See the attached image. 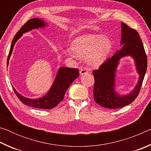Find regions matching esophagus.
Listing matches in <instances>:
<instances>
[{
	"label": "esophagus",
	"instance_id": "1",
	"mask_svg": "<svg viewBox=\"0 0 151 151\" xmlns=\"http://www.w3.org/2000/svg\"><path fill=\"white\" fill-rule=\"evenodd\" d=\"M87 73H88V70L85 68H81V70H80V75H85V74H86Z\"/></svg>",
	"mask_w": 151,
	"mask_h": 151
}]
</instances>
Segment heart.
Masks as SVG:
<instances>
[{
    "label": "heart",
    "mask_w": 151,
    "mask_h": 151,
    "mask_svg": "<svg viewBox=\"0 0 151 151\" xmlns=\"http://www.w3.org/2000/svg\"><path fill=\"white\" fill-rule=\"evenodd\" d=\"M112 45L111 39L99 35H86L76 37L70 46L71 52L75 57L85 58L91 67H98L109 55Z\"/></svg>",
    "instance_id": "1"
}]
</instances>
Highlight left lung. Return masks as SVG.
Wrapping results in <instances>:
<instances>
[{
    "label": "left lung",
    "mask_w": 151,
    "mask_h": 151,
    "mask_svg": "<svg viewBox=\"0 0 151 151\" xmlns=\"http://www.w3.org/2000/svg\"><path fill=\"white\" fill-rule=\"evenodd\" d=\"M139 33L121 22V50L103 63L99 70H93V94L97 104L108 109H118L129 105L139 93L147 68V58ZM131 56L134 60L139 79L129 93L121 95L116 91L117 68L122 58Z\"/></svg>",
    "instance_id": "1"
}]
</instances>
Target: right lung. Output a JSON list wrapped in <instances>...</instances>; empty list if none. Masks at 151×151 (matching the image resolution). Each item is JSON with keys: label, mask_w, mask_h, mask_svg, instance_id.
I'll return each mask as SVG.
<instances>
[{"label": "right lung", "mask_w": 151, "mask_h": 151, "mask_svg": "<svg viewBox=\"0 0 151 151\" xmlns=\"http://www.w3.org/2000/svg\"><path fill=\"white\" fill-rule=\"evenodd\" d=\"M47 26L48 24L47 22H45L42 19L36 18V19L29 20L26 24L21 27V29L19 30V32L17 33L12 40L8 58H7V66H9L10 57L12 55L15 43L22 37V35L31 31L32 30L45 29ZM78 70L76 68L60 66L58 68L52 86L47 94L45 96L38 99H31L22 96L14 88V87L12 86L16 95L23 104L37 109H50L54 108L60 102L63 100L66 91H67L73 82L78 77Z\"/></svg>", "instance_id": "add662e5"}]
</instances>
